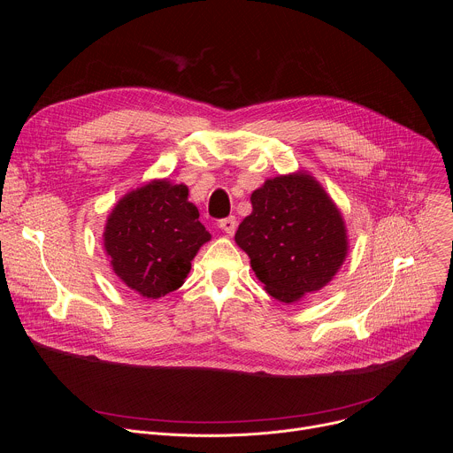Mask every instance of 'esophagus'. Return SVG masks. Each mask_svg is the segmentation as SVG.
Returning <instances> with one entry per match:
<instances>
[{
	"mask_svg": "<svg viewBox=\"0 0 453 453\" xmlns=\"http://www.w3.org/2000/svg\"><path fill=\"white\" fill-rule=\"evenodd\" d=\"M219 227L226 233V234H229V236H233L234 234V231H236V219L234 217H227V219H222L220 222H219Z\"/></svg>",
	"mask_w": 453,
	"mask_h": 453,
	"instance_id": "esophagus-1",
	"label": "esophagus"
}]
</instances>
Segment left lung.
Masks as SVG:
<instances>
[{
	"label": "left lung",
	"instance_id": "obj_1",
	"mask_svg": "<svg viewBox=\"0 0 453 453\" xmlns=\"http://www.w3.org/2000/svg\"><path fill=\"white\" fill-rule=\"evenodd\" d=\"M250 204L234 242L267 294L292 304L335 278L349 250L348 229L311 173L297 170L267 179L250 193Z\"/></svg>",
	"mask_w": 453,
	"mask_h": 453
}]
</instances>
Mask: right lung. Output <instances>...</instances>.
Masks as SVG:
<instances>
[{
	"label": "right lung",
	"instance_id": "obj_1",
	"mask_svg": "<svg viewBox=\"0 0 453 453\" xmlns=\"http://www.w3.org/2000/svg\"><path fill=\"white\" fill-rule=\"evenodd\" d=\"M211 234L188 201V186L152 179L127 191L104 227V249L119 281L145 299L182 287L191 260Z\"/></svg>",
	"mask_w": 453,
	"mask_h": 453
}]
</instances>
